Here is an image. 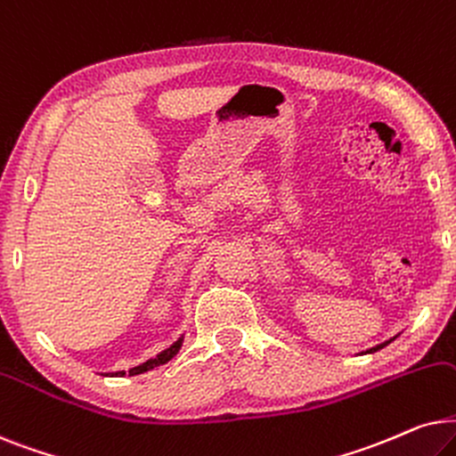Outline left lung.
Instances as JSON below:
<instances>
[{"label": "left lung", "instance_id": "1", "mask_svg": "<svg viewBox=\"0 0 456 456\" xmlns=\"http://www.w3.org/2000/svg\"><path fill=\"white\" fill-rule=\"evenodd\" d=\"M384 346H387V342L386 344H379V346H375V348H371L369 352H375V350H379V348H384Z\"/></svg>", "mask_w": 456, "mask_h": 456}]
</instances>
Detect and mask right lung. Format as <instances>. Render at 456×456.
<instances>
[{"label": "right lung", "instance_id": "right-lung-1", "mask_svg": "<svg viewBox=\"0 0 456 456\" xmlns=\"http://www.w3.org/2000/svg\"><path fill=\"white\" fill-rule=\"evenodd\" d=\"M181 344H183V338H179L177 342L171 346V348H167L165 352H160V354H158L156 359H150V361H145L143 365L129 369V375H139V373H143V371H150V369H154L158 365H165V362H168L175 354H177L179 348H181ZM112 375H117V378H123V375H126V373L125 371H117V373H112Z\"/></svg>", "mask_w": 456, "mask_h": 456}]
</instances>
